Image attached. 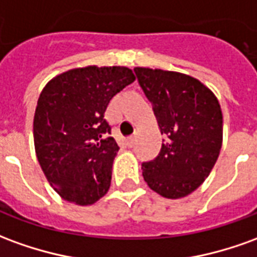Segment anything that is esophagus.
<instances>
[{
    "label": "esophagus",
    "instance_id": "esophagus-1",
    "mask_svg": "<svg viewBox=\"0 0 257 257\" xmlns=\"http://www.w3.org/2000/svg\"><path fill=\"white\" fill-rule=\"evenodd\" d=\"M126 143H128V146H129V147L134 146V143H135V136H131V138H128V139H126Z\"/></svg>",
    "mask_w": 257,
    "mask_h": 257
}]
</instances>
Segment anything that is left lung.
Returning a JSON list of instances; mask_svg holds the SVG:
<instances>
[{"mask_svg": "<svg viewBox=\"0 0 257 257\" xmlns=\"http://www.w3.org/2000/svg\"><path fill=\"white\" fill-rule=\"evenodd\" d=\"M167 141L159 156L142 164L149 188L167 199L196 191L216 164L222 146V112L216 94L186 73L136 66Z\"/></svg>", "mask_w": 257, "mask_h": 257, "instance_id": "8db88e82", "label": "left lung"}]
</instances>
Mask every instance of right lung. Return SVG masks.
<instances>
[{"instance_id":"add662e5","label":"right lung","mask_w":257,"mask_h":257,"mask_svg":"<svg viewBox=\"0 0 257 257\" xmlns=\"http://www.w3.org/2000/svg\"><path fill=\"white\" fill-rule=\"evenodd\" d=\"M135 79L128 66L89 65L60 73L43 87L33 118L36 156L66 202L89 206L110 189L119 146L108 136L104 112Z\"/></svg>"}]
</instances>
